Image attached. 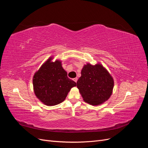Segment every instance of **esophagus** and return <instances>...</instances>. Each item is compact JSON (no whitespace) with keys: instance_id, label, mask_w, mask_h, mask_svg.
I'll return each mask as SVG.
<instances>
[{"instance_id":"obj_1","label":"esophagus","mask_w":148,"mask_h":148,"mask_svg":"<svg viewBox=\"0 0 148 148\" xmlns=\"http://www.w3.org/2000/svg\"><path fill=\"white\" fill-rule=\"evenodd\" d=\"M73 81H74L75 82L77 83V81H78V78H74V79H73Z\"/></svg>"}]
</instances>
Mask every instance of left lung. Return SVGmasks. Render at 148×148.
<instances>
[{"mask_svg":"<svg viewBox=\"0 0 148 148\" xmlns=\"http://www.w3.org/2000/svg\"><path fill=\"white\" fill-rule=\"evenodd\" d=\"M77 85L83 100L98 106L109 99L114 86V79L101 64L83 66Z\"/></svg>","mask_w":148,"mask_h":148,"instance_id":"1","label":"left lung"}]
</instances>
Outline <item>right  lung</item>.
I'll use <instances>...</instances> for the list:
<instances>
[{"mask_svg":"<svg viewBox=\"0 0 148 148\" xmlns=\"http://www.w3.org/2000/svg\"><path fill=\"white\" fill-rule=\"evenodd\" d=\"M50 57L34 75L33 84L36 96L48 106L57 105L63 102L71 88L77 86L73 80L67 77L66 71L62 62H52Z\"/></svg>","mask_w":148,"mask_h":148,"instance_id":"1","label":"right lung"}]
</instances>
